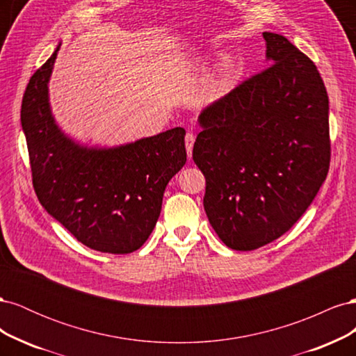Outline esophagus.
Segmentation results:
<instances>
[{
  "label": "esophagus",
  "instance_id": "34e87169",
  "mask_svg": "<svg viewBox=\"0 0 356 356\" xmlns=\"http://www.w3.org/2000/svg\"><path fill=\"white\" fill-rule=\"evenodd\" d=\"M193 145H195V135L188 132L186 135V149H187V154H188L190 160H191V156H193Z\"/></svg>",
  "mask_w": 356,
  "mask_h": 356
}]
</instances>
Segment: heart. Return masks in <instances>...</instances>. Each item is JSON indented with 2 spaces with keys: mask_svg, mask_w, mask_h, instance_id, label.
<instances>
[{
  "mask_svg": "<svg viewBox=\"0 0 356 356\" xmlns=\"http://www.w3.org/2000/svg\"><path fill=\"white\" fill-rule=\"evenodd\" d=\"M233 74V67L229 60H222L215 70L212 79L208 84L207 90H204L203 98L207 102H215L225 95L229 88V83Z\"/></svg>",
  "mask_w": 356,
  "mask_h": 356,
  "instance_id": "1",
  "label": "heart"
}]
</instances>
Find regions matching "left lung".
<instances>
[{
  "mask_svg": "<svg viewBox=\"0 0 356 356\" xmlns=\"http://www.w3.org/2000/svg\"><path fill=\"white\" fill-rule=\"evenodd\" d=\"M263 37L268 67L200 113L193 147L204 212L236 251L286 233L330 168L328 95L315 63L285 37Z\"/></svg>",
  "mask_w": 356,
  "mask_h": 356,
  "instance_id": "1",
  "label": "left lung"
}]
</instances>
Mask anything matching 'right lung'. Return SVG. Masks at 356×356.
Returning a JSON list of instances; mask_svg holds the SVG:
<instances>
[{
    "mask_svg": "<svg viewBox=\"0 0 356 356\" xmlns=\"http://www.w3.org/2000/svg\"><path fill=\"white\" fill-rule=\"evenodd\" d=\"M60 49L32 75L22 99L32 184L40 203L95 251L129 254L152 234L170 178L186 165L182 127L111 148L75 143L60 131L49 80Z\"/></svg>",
    "mask_w": 356,
    "mask_h": 356,
    "instance_id": "obj_1",
    "label": "right lung"
}]
</instances>
